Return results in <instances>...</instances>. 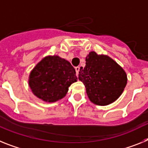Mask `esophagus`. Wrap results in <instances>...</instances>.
Segmentation results:
<instances>
[{
	"instance_id": "esophagus-1",
	"label": "esophagus",
	"mask_w": 148,
	"mask_h": 148,
	"mask_svg": "<svg viewBox=\"0 0 148 148\" xmlns=\"http://www.w3.org/2000/svg\"><path fill=\"white\" fill-rule=\"evenodd\" d=\"M75 71H76V74H77V76H78V74H79V66L76 67Z\"/></svg>"
}]
</instances>
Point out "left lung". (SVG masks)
Segmentation results:
<instances>
[{
	"mask_svg": "<svg viewBox=\"0 0 148 148\" xmlns=\"http://www.w3.org/2000/svg\"><path fill=\"white\" fill-rule=\"evenodd\" d=\"M78 79L84 83L90 101L106 106L124 91L127 78L124 69L112 59L92 51L86 58V66L79 69Z\"/></svg>",
	"mask_w": 148,
	"mask_h": 148,
	"instance_id": "1",
	"label": "left lung"
}]
</instances>
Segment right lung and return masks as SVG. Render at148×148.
<instances>
[{
    "instance_id": "add662e5",
    "label": "right lung",
    "mask_w": 148,
    "mask_h": 148,
    "mask_svg": "<svg viewBox=\"0 0 148 148\" xmlns=\"http://www.w3.org/2000/svg\"><path fill=\"white\" fill-rule=\"evenodd\" d=\"M77 80L75 69L69 61L58 56H48L30 72L29 86L37 97L55 102L65 97L71 84Z\"/></svg>"
}]
</instances>
